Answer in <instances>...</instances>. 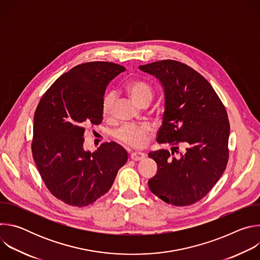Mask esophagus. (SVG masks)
Instances as JSON below:
<instances>
[{"instance_id":"obj_1","label":"esophagus","mask_w":260,"mask_h":260,"mask_svg":"<svg viewBox=\"0 0 260 260\" xmlns=\"http://www.w3.org/2000/svg\"><path fill=\"white\" fill-rule=\"evenodd\" d=\"M131 158H132L133 160H142V159L145 158V154H144L143 152H138V151H136V152H133V153L131 154Z\"/></svg>"}]
</instances>
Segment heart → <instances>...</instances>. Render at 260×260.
<instances>
[{"mask_svg": "<svg viewBox=\"0 0 260 260\" xmlns=\"http://www.w3.org/2000/svg\"><path fill=\"white\" fill-rule=\"evenodd\" d=\"M127 91L133 101L139 106L145 102L150 103L153 98L152 87L145 81L137 80L127 85ZM116 101V92L114 90L108 91L102 100V113L104 116H109L112 112L114 103ZM151 128L148 124L139 125H122L115 131L114 137L132 147H142L147 142V136Z\"/></svg>", "mask_w": 260, "mask_h": 260, "instance_id": "1", "label": "heart"}]
</instances>
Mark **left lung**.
<instances>
[{
	"instance_id": "8db88e82",
	"label": "left lung",
	"mask_w": 260,
	"mask_h": 260,
	"mask_svg": "<svg viewBox=\"0 0 260 260\" xmlns=\"http://www.w3.org/2000/svg\"><path fill=\"white\" fill-rule=\"evenodd\" d=\"M139 69L158 79L164 88L165 112L157 142L188 146L180 157L165 149L149 152L157 173L148 186L168 204L192 205L213 188L226 169V110L211 84L187 64L164 59Z\"/></svg>"
}]
</instances>
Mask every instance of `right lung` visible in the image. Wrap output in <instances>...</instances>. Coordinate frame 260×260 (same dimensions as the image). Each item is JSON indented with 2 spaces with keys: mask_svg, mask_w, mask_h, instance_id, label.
Wrapping results in <instances>:
<instances>
[{
  "mask_svg": "<svg viewBox=\"0 0 260 260\" xmlns=\"http://www.w3.org/2000/svg\"><path fill=\"white\" fill-rule=\"evenodd\" d=\"M125 68L108 61L78 64L61 75L36 109L31 152L48 190L64 204L85 207L109 191L127 152L115 142L83 148L85 126L100 124L107 85Z\"/></svg>",
  "mask_w": 260,
  "mask_h": 260,
  "instance_id": "1",
  "label": "right lung"
}]
</instances>
